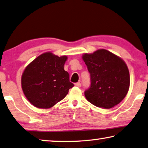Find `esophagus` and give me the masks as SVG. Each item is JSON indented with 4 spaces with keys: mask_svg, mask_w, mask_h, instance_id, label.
Segmentation results:
<instances>
[{
    "mask_svg": "<svg viewBox=\"0 0 148 148\" xmlns=\"http://www.w3.org/2000/svg\"><path fill=\"white\" fill-rule=\"evenodd\" d=\"M75 86L77 87H81V83L80 82H77L76 83H75Z\"/></svg>",
    "mask_w": 148,
    "mask_h": 148,
    "instance_id": "esophagus-1",
    "label": "esophagus"
}]
</instances>
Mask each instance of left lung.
Listing matches in <instances>:
<instances>
[{
  "mask_svg": "<svg viewBox=\"0 0 148 148\" xmlns=\"http://www.w3.org/2000/svg\"><path fill=\"white\" fill-rule=\"evenodd\" d=\"M82 59L90 74L87 100L98 107L110 109L122 101L128 92L130 76L122 58L106 49L85 53Z\"/></svg>",
  "mask_w": 148,
  "mask_h": 148,
  "instance_id": "1",
  "label": "left lung"
}]
</instances>
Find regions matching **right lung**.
I'll list each match as a JSON object with an SVG mask.
<instances>
[{
	"instance_id": "right-lung-1",
	"label": "right lung",
	"mask_w": 148,
	"mask_h": 148,
	"mask_svg": "<svg viewBox=\"0 0 148 148\" xmlns=\"http://www.w3.org/2000/svg\"><path fill=\"white\" fill-rule=\"evenodd\" d=\"M68 59L47 52L26 66L21 76V87L27 100L39 109H49L62 100L74 84L64 70Z\"/></svg>"
}]
</instances>
